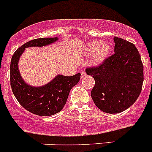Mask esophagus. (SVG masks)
Here are the masks:
<instances>
[{
    "label": "esophagus",
    "mask_w": 152,
    "mask_h": 152,
    "mask_svg": "<svg viewBox=\"0 0 152 152\" xmlns=\"http://www.w3.org/2000/svg\"><path fill=\"white\" fill-rule=\"evenodd\" d=\"M86 76H87V74H86V72H82L81 73H80V77H81V78H84V77H85Z\"/></svg>",
    "instance_id": "1"
}]
</instances>
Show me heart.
Wrapping results in <instances>:
<instances>
[{
  "label": "heart",
  "mask_w": 152,
  "mask_h": 152,
  "mask_svg": "<svg viewBox=\"0 0 152 152\" xmlns=\"http://www.w3.org/2000/svg\"><path fill=\"white\" fill-rule=\"evenodd\" d=\"M84 52L88 55H92L91 62L94 65L101 64L110 51V46L106 42L91 41L84 45Z\"/></svg>",
  "instance_id": "obj_1"
}]
</instances>
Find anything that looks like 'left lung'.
<instances>
[{
  "mask_svg": "<svg viewBox=\"0 0 152 152\" xmlns=\"http://www.w3.org/2000/svg\"><path fill=\"white\" fill-rule=\"evenodd\" d=\"M114 53L100 66L88 68L95 85L91 97L103 112L118 113L131 107L139 97L143 84V64L134 44L114 37Z\"/></svg>",
  "mask_w": 152,
  "mask_h": 152,
  "instance_id": "obj_1",
  "label": "left lung"
}]
</instances>
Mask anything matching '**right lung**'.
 I'll return each mask as SVG.
<instances>
[{"instance_id": "right-lung-1", "label": "right lung", "mask_w": 152, "mask_h": 152, "mask_svg": "<svg viewBox=\"0 0 152 152\" xmlns=\"http://www.w3.org/2000/svg\"><path fill=\"white\" fill-rule=\"evenodd\" d=\"M58 40L55 38H40L31 40L20 47L13 55L10 62V85L17 101L23 108L41 116H52L61 110L66 103L70 91L79 82L80 74L73 76L57 75L42 86L30 85L23 80L19 70L20 58L29 47H45Z\"/></svg>"}]
</instances>
